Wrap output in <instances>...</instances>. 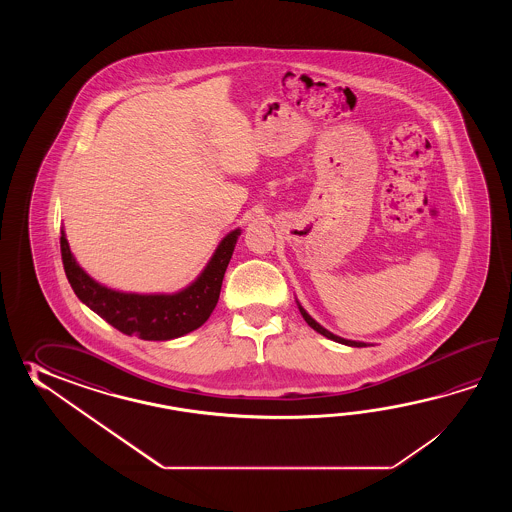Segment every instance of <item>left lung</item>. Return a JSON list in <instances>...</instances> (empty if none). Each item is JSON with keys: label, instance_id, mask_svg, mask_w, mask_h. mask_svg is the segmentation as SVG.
Here are the masks:
<instances>
[{"label": "left lung", "instance_id": "left-lung-1", "mask_svg": "<svg viewBox=\"0 0 512 512\" xmlns=\"http://www.w3.org/2000/svg\"><path fill=\"white\" fill-rule=\"evenodd\" d=\"M298 309H300V313L304 316L305 322L309 324V326L315 329L316 333H320V335H324V337L331 338V340H335V342H340V344H346V346H351V348H366L368 344L366 342H357V340H346V338L337 337V335H333L331 331H327L326 327L320 326L318 322H316L315 318H311V315L305 311L302 305L298 304Z\"/></svg>", "mask_w": 512, "mask_h": 512}]
</instances>
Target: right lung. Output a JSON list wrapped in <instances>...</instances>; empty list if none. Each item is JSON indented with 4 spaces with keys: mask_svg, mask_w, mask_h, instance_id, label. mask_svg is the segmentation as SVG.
Instances as JSON below:
<instances>
[{
    "mask_svg": "<svg viewBox=\"0 0 512 512\" xmlns=\"http://www.w3.org/2000/svg\"><path fill=\"white\" fill-rule=\"evenodd\" d=\"M240 234V229L229 232L196 280L174 294L122 293L98 283L78 265L64 230L60 251L67 280L82 304L124 335L142 340H172L192 333L212 315Z\"/></svg>",
    "mask_w": 512,
    "mask_h": 512,
    "instance_id": "obj_1",
    "label": "right lung"
}]
</instances>
